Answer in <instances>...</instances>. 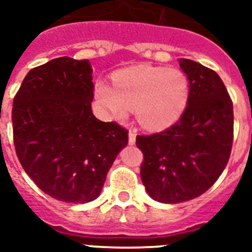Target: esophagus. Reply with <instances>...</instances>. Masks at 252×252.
<instances>
[{"instance_id":"esophagus-1","label":"esophagus","mask_w":252,"mask_h":252,"mask_svg":"<svg viewBox=\"0 0 252 252\" xmlns=\"http://www.w3.org/2000/svg\"><path fill=\"white\" fill-rule=\"evenodd\" d=\"M129 145H133L134 142H136V130L134 129H129Z\"/></svg>"}]
</instances>
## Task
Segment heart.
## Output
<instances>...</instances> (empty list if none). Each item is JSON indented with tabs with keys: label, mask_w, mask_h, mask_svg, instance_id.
Listing matches in <instances>:
<instances>
[{
	"label": "heart",
	"mask_w": 252,
	"mask_h": 252,
	"mask_svg": "<svg viewBox=\"0 0 252 252\" xmlns=\"http://www.w3.org/2000/svg\"><path fill=\"white\" fill-rule=\"evenodd\" d=\"M114 86L95 85V96L103 110L115 118H124L130 108H136L140 124L152 130L174 124L189 96L187 77L179 69L136 65L115 73Z\"/></svg>",
	"instance_id": "obj_1"
}]
</instances>
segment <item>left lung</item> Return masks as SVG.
Returning a JSON list of instances; mask_svg holds the SVG:
<instances>
[{"label":"left lung","instance_id":"8db88e82","mask_svg":"<svg viewBox=\"0 0 252 252\" xmlns=\"http://www.w3.org/2000/svg\"><path fill=\"white\" fill-rule=\"evenodd\" d=\"M179 65L189 84L183 115L167 129L136 137L146 192L166 204L195 199L215 184L230 158L234 132L233 102L219 74L187 59Z\"/></svg>","mask_w":252,"mask_h":252}]
</instances>
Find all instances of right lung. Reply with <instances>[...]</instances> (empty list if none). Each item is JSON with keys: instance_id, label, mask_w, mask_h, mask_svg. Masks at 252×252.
Here are the masks:
<instances>
[{"instance_id": "right-lung-1", "label": "right lung", "mask_w": 252, "mask_h": 252, "mask_svg": "<svg viewBox=\"0 0 252 252\" xmlns=\"http://www.w3.org/2000/svg\"><path fill=\"white\" fill-rule=\"evenodd\" d=\"M93 99L90 61L66 56L31 69L14 96L18 159L41 191L64 203L96 199L128 144L126 128L95 118Z\"/></svg>"}]
</instances>
